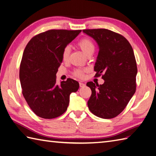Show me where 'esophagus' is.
<instances>
[{
  "mask_svg": "<svg viewBox=\"0 0 156 156\" xmlns=\"http://www.w3.org/2000/svg\"><path fill=\"white\" fill-rule=\"evenodd\" d=\"M79 85H80V87H85L86 84L84 83H83V82H79Z\"/></svg>",
  "mask_w": 156,
  "mask_h": 156,
  "instance_id": "34e87169",
  "label": "esophagus"
}]
</instances>
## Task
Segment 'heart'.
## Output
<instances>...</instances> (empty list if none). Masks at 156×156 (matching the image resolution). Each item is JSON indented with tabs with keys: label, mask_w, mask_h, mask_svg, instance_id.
I'll return each mask as SVG.
<instances>
[{
	"label": "heart",
	"mask_w": 156,
	"mask_h": 156,
	"mask_svg": "<svg viewBox=\"0 0 156 156\" xmlns=\"http://www.w3.org/2000/svg\"><path fill=\"white\" fill-rule=\"evenodd\" d=\"M78 46L80 48L81 50L84 52L86 55H88L90 54H93L94 51V45L90 39L88 38H84L78 42ZM70 54V48L69 46H66L63 49L62 51V59L64 61H67L69 58V55ZM87 69H78L75 70L74 75L78 78H83L84 76V72H87Z\"/></svg>",
	"instance_id": "obj_1"
}]
</instances>
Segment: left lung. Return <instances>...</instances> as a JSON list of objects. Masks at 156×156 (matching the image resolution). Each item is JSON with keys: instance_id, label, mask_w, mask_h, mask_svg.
<instances>
[{"instance_id": "obj_1", "label": "left lung", "mask_w": 156, "mask_h": 156, "mask_svg": "<svg viewBox=\"0 0 156 156\" xmlns=\"http://www.w3.org/2000/svg\"><path fill=\"white\" fill-rule=\"evenodd\" d=\"M83 33L97 42L99 49L94 69L103 74V84L88 82L92 94L88 107L102 119L117 117L124 110L136 90L137 68L131 44L123 36L106 29H84Z\"/></svg>"}]
</instances>
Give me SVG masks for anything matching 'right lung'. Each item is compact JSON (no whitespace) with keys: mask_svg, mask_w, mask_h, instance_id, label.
Wrapping results in <instances>:
<instances>
[{"mask_svg":"<svg viewBox=\"0 0 156 156\" xmlns=\"http://www.w3.org/2000/svg\"><path fill=\"white\" fill-rule=\"evenodd\" d=\"M81 30H49L35 36L23 51L19 69L23 94L38 117L54 119L67 110L69 95L79 83L71 78L56 84L62 51Z\"/></svg>","mask_w":156,"mask_h":156,"instance_id":"add662e5","label":"right lung"}]
</instances>
